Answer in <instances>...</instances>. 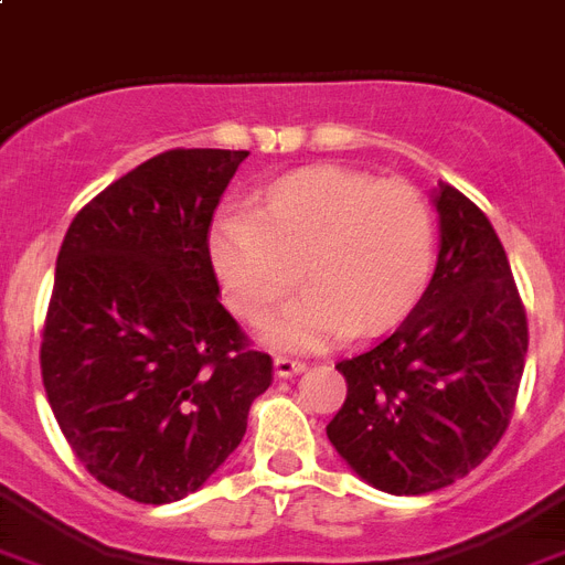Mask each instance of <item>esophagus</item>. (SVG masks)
Returning <instances> with one entry per match:
<instances>
[{
  "instance_id": "1",
  "label": "esophagus",
  "mask_w": 565,
  "mask_h": 565,
  "mask_svg": "<svg viewBox=\"0 0 565 565\" xmlns=\"http://www.w3.org/2000/svg\"><path fill=\"white\" fill-rule=\"evenodd\" d=\"M275 367V376L278 379H290V376H298V373L307 371L305 362H298V359H287V355H278L273 362Z\"/></svg>"
}]
</instances>
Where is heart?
I'll return each instance as SVG.
<instances>
[{
  "instance_id": "heart-1",
  "label": "heart",
  "mask_w": 565,
  "mask_h": 565,
  "mask_svg": "<svg viewBox=\"0 0 565 565\" xmlns=\"http://www.w3.org/2000/svg\"><path fill=\"white\" fill-rule=\"evenodd\" d=\"M436 224L407 180L344 166H305L249 198V217L210 230V260L235 316L258 324L301 284L307 292L264 324L275 348L376 335L414 310L430 281Z\"/></svg>"
}]
</instances>
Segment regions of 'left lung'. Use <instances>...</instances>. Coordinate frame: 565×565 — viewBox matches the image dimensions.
<instances>
[{
  "label": "left lung",
  "mask_w": 565,
  "mask_h": 565,
  "mask_svg": "<svg viewBox=\"0 0 565 565\" xmlns=\"http://www.w3.org/2000/svg\"><path fill=\"white\" fill-rule=\"evenodd\" d=\"M439 255L396 333L344 359L348 399L327 439L367 486L419 497L462 480L494 451L523 379L529 327L494 226L439 183Z\"/></svg>",
  "instance_id": "left-lung-1"
}]
</instances>
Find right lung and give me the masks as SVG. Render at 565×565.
<instances>
[{
  "label": "right lung",
  "instance_id": "right-lung-1",
  "mask_svg": "<svg viewBox=\"0 0 565 565\" xmlns=\"http://www.w3.org/2000/svg\"><path fill=\"white\" fill-rule=\"evenodd\" d=\"M249 151L172 149L71 221L42 330V385L88 473L146 505L224 466L273 359L217 301L212 212Z\"/></svg>",
  "mask_w": 565,
  "mask_h": 565
}]
</instances>
